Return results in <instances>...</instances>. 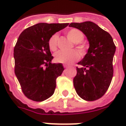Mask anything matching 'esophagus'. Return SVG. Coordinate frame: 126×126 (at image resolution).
Listing matches in <instances>:
<instances>
[{"label": "esophagus", "instance_id": "1", "mask_svg": "<svg viewBox=\"0 0 126 126\" xmlns=\"http://www.w3.org/2000/svg\"><path fill=\"white\" fill-rule=\"evenodd\" d=\"M63 66H64V68H69V66L67 64H63Z\"/></svg>", "mask_w": 126, "mask_h": 126}]
</instances>
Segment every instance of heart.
<instances>
[{"label": "heart", "mask_w": 126, "mask_h": 126, "mask_svg": "<svg viewBox=\"0 0 126 126\" xmlns=\"http://www.w3.org/2000/svg\"><path fill=\"white\" fill-rule=\"evenodd\" d=\"M66 35L71 41L76 43V48L79 50V52L81 54H83L85 51L86 48H85V45L81 43L84 39V34L83 33V32L79 29L73 28L68 31ZM58 39V34H54L49 39L48 45L51 51H54L57 49ZM54 58L57 62L70 64L73 62L77 60L79 58V53L76 50H72L70 51H59L55 53Z\"/></svg>", "instance_id": "1"}]
</instances>
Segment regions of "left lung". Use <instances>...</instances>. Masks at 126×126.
Segmentation results:
<instances>
[{"instance_id":"obj_1","label":"left lung","mask_w":126,"mask_h":126,"mask_svg":"<svg viewBox=\"0 0 126 126\" xmlns=\"http://www.w3.org/2000/svg\"><path fill=\"white\" fill-rule=\"evenodd\" d=\"M69 26L82 31L90 43L73 79L76 92L85 100H96L104 96L112 81L115 45L110 34L94 22L71 23Z\"/></svg>"}]
</instances>
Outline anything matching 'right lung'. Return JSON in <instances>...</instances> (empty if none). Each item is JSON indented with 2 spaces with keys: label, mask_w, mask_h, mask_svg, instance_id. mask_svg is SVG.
I'll use <instances>...</instances> for the list:
<instances>
[{
  "label": "right lung",
  "mask_w": 126,
  "mask_h": 126,
  "mask_svg": "<svg viewBox=\"0 0 126 126\" xmlns=\"http://www.w3.org/2000/svg\"><path fill=\"white\" fill-rule=\"evenodd\" d=\"M68 24L39 23L20 34L13 51L15 74L28 98L41 102L54 93L56 79L64 68L61 63H51L53 57L48 41Z\"/></svg>",
  "instance_id": "add662e5"
}]
</instances>
